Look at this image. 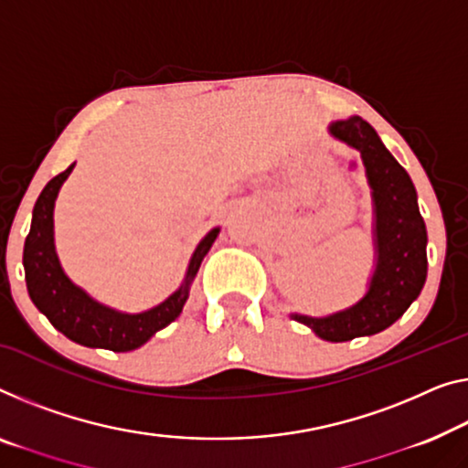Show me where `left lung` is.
<instances>
[{"label": "left lung", "instance_id": "8db88e82", "mask_svg": "<svg viewBox=\"0 0 468 468\" xmlns=\"http://www.w3.org/2000/svg\"><path fill=\"white\" fill-rule=\"evenodd\" d=\"M332 138L359 151L372 191L374 271L366 294L325 317L290 313L327 343L374 336L410 309L427 282V227L412 178L359 115L327 125Z\"/></svg>", "mask_w": 468, "mask_h": 468}]
</instances>
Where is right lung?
I'll return each instance as SVG.
<instances>
[{
    "label": "right lung",
    "mask_w": 468,
    "mask_h": 468,
    "mask_svg": "<svg viewBox=\"0 0 468 468\" xmlns=\"http://www.w3.org/2000/svg\"><path fill=\"white\" fill-rule=\"evenodd\" d=\"M73 167L75 164L54 176L35 201L31 231L25 239L23 252L27 290H29L33 304L50 319L56 330L65 334L73 343L90 348H109L115 353L134 351L183 313L193 279L197 275L204 256L210 252L212 243L218 237L220 227L207 231L204 239L197 243L183 283L164 303L141 313L117 311L113 306L99 303L78 283H73L56 254L54 204L62 183L73 172Z\"/></svg>",
    "instance_id": "obj_1"
}]
</instances>
